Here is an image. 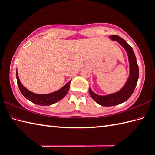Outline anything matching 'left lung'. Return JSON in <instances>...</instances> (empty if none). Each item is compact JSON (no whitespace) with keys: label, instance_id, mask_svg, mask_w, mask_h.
I'll return each instance as SVG.
<instances>
[{"label":"left lung","instance_id":"obj_1","mask_svg":"<svg viewBox=\"0 0 155 155\" xmlns=\"http://www.w3.org/2000/svg\"><path fill=\"white\" fill-rule=\"evenodd\" d=\"M110 38L116 41L125 49L127 52L129 63V75L126 83L120 91L106 96H100L95 94L89 88V93L92 98L98 104L103 106H113L118 105L127 100L134 92L139 78V67L137 63L135 55L131 47L123 38L118 35H110Z\"/></svg>","mask_w":155,"mask_h":155}]
</instances>
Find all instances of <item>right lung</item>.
<instances>
[{
  "mask_svg": "<svg viewBox=\"0 0 155 155\" xmlns=\"http://www.w3.org/2000/svg\"><path fill=\"white\" fill-rule=\"evenodd\" d=\"M16 79L20 91L25 98L30 100L31 102H33L35 104H38V105L39 106L51 105V104H55L59 101V100H61L62 98H63L64 96L67 94L68 91H69L70 83L71 81H69L63 86V87L60 88L58 91H57L55 92L46 94H38L30 91L21 84L18 77V74L17 71Z\"/></svg>",
  "mask_w": 155,
  "mask_h": 155,
  "instance_id": "obj_1",
  "label": "right lung"
}]
</instances>
